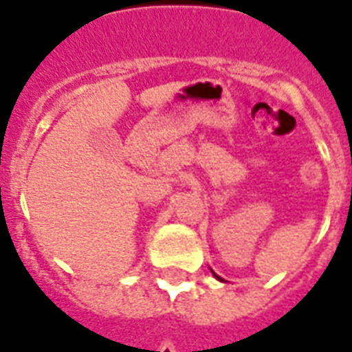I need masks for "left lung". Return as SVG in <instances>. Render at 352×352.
<instances>
[{
	"mask_svg": "<svg viewBox=\"0 0 352 352\" xmlns=\"http://www.w3.org/2000/svg\"><path fill=\"white\" fill-rule=\"evenodd\" d=\"M214 277H217V279H221V277H219V275H214Z\"/></svg>",
	"mask_w": 352,
	"mask_h": 352,
	"instance_id": "obj_1",
	"label": "left lung"
}]
</instances>
